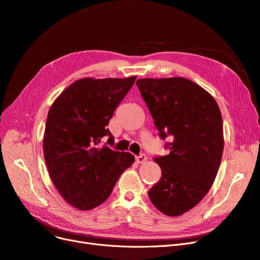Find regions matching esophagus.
I'll list each match as a JSON object with an SVG mask.
<instances>
[{
  "mask_svg": "<svg viewBox=\"0 0 260 260\" xmlns=\"http://www.w3.org/2000/svg\"><path fill=\"white\" fill-rule=\"evenodd\" d=\"M137 164H143L146 161V156L144 154H141L140 156H136Z\"/></svg>",
  "mask_w": 260,
  "mask_h": 260,
  "instance_id": "1",
  "label": "esophagus"
}]
</instances>
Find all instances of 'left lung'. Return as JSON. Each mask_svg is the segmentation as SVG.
Instances as JSON below:
<instances>
[{"mask_svg": "<svg viewBox=\"0 0 260 260\" xmlns=\"http://www.w3.org/2000/svg\"><path fill=\"white\" fill-rule=\"evenodd\" d=\"M136 84L160 137H170V153L154 159L161 178L149 198L166 216L177 217L199 204L217 176L224 149L221 111L208 91L184 77Z\"/></svg>", "mask_w": 260, "mask_h": 260, "instance_id": "8db88e82", "label": "left lung"}]
</instances>
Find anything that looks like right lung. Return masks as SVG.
<instances>
[{"mask_svg": "<svg viewBox=\"0 0 260 260\" xmlns=\"http://www.w3.org/2000/svg\"><path fill=\"white\" fill-rule=\"evenodd\" d=\"M136 81L84 77L56 98L47 118L43 155L50 178L61 198L78 210H91L110 196L119 176L135 157L112 151L106 127L114 111Z\"/></svg>", "mask_w": 260, "mask_h": 260, "instance_id": "add662e5", "label": "right lung"}]
</instances>
